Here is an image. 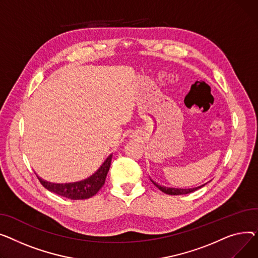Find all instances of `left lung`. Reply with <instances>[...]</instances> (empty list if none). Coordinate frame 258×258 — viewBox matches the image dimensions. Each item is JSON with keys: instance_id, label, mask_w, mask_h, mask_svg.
I'll list each match as a JSON object with an SVG mask.
<instances>
[{"instance_id": "left-lung-1", "label": "left lung", "mask_w": 258, "mask_h": 258, "mask_svg": "<svg viewBox=\"0 0 258 258\" xmlns=\"http://www.w3.org/2000/svg\"><path fill=\"white\" fill-rule=\"evenodd\" d=\"M150 180L152 181L153 184H154L157 188H159L162 192L168 194V195H186V194H189V192H192V191H195V190H197V189H199V188H201L202 186H204L205 184H207V183H204V184H202V185H200V186L192 187V188H175V187H166V186L159 185L158 183H156L155 181H153L151 178H150Z\"/></svg>"}]
</instances>
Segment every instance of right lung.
Returning a JSON list of instances; mask_svg holds the SVG:
<instances>
[{"label":"right lung","instance_id":"add662e5","mask_svg":"<svg viewBox=\"0 0 258 258\" xmlns=\"http://www.w3.org/2000/svg\"><path fill=\"white\" fill-rule=\"evenodd\" d=\"M111 159L112 154H110L105 159L102 165L93 175H90L89 177L81 181H76V182L54 183L43 180L37 174L36 176L42 186L54 194H57L61 197H66V198L72 200L88 199L90 197L95 196L99 191V189L104 185L106 176H107V173L110 168Z\"/></svg>","mask_w":258,"mask_h":258}]
</instances>
